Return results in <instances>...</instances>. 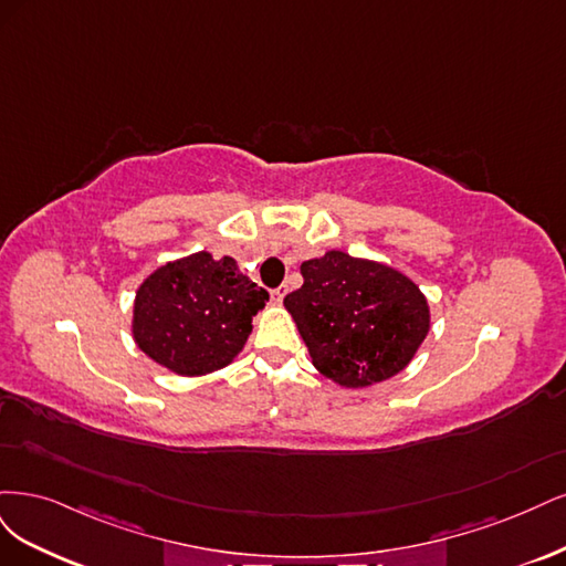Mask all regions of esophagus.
Returning <instances> with one entry per match:
<instances>
[{"instance_id":"34e87169","label":"esophagus","mask_w":566,"mask_h":566,"mask_svg":"<svg viewBox=\"0 0 566 566\" xmlns=\"http://www.w3.org/2000/svg\"><path fill=\"white\" fill-rule=\"evenodd\" d=\"M270 298H272V303H282V298H284V286L272 289V291H270Z\"/></svg>"}]
</instances>
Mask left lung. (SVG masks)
Wrapping results in <instances>:
<instances>
[{
  "mask_svg": "<svg viewBox=\"0 0 566 566\" xmlns=\"http://www.w3.org/2000/svg\"><path fill=\"white\" fill-rule=\"evenodd\" d=\"M301 275L284 305L319 374L364 388L407 367L430 329L428 301L409 277L343 251L305 261Z\"/></svg>",
  "mask_w": 566,
  "mask_h": 566,
  "instance_id": "8db88e82",
  "label": "left lung"
}]
</instances>
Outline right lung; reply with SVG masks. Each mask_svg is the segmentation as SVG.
I'll return each mask as SVG.
<instances>
[{
  "label": "right lung",
  "instance_id": "obj_1",
  "mask_svg": "<svg viewBox=\"0 0 566 566\" xmlns=\"http://www.w3.org/2000/svg\"><path fill=\"white\" fill-rule=\"evenodd\" d=\"M268 291L237 270L234 259L199 251L161 265L134 303V338L161 367L180 376L223 369L244 348L251 317Z\"/></svg>",
  "mask_w": 566,
  "mask_h": 566
}]
</instances>
